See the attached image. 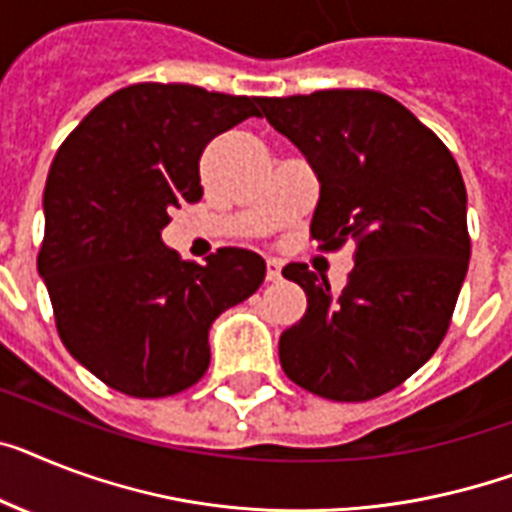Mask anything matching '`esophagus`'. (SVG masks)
<instances>
[{
    "label": "esophagus",
    "mask_w": 512,
    "mask_h": 512,
    "mask_svg": "<svg viewBox=\"0 0 512 512\" xmlns=\"http://www.w3.org/2000/svg\"><path fill=\"white\" fill-rule=\"evenodd\" d=\"M282 277V264L277 259H266V280L277 282Z\"/></svg>",
    "instance_id": "esophagus-1"
}]
</instances>
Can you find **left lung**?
<instances>
[{
    "mask_svg": "<svg viewBox=\"0 0 512 512\" xmlns=\"http://www.w3.org/2000/svg\"><path fill=\"white\" fill-rule=\"evenodd\" d=\"M266 122L298 146L319 180L311 235L356 240L348 285L287 264L308 298L280 337V363L303 390L340 403L379 398L439 348L466 280V185L447 146L379 91L261 99Z\"/></svg>",
    "mask_w": 512,
    "mask_h": 512,
    "instance_id": "1",
    "label": "left lung"
}]
</instances>
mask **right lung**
I'll return each instance as SVG.
<instances>
[{
    "instance_id": "1",
    "label": "right lung",
    "mask_w": 512,
    "mask_h": 512,
    "mask_svg": "<svg viewBox=\"0 0 512 512\" xmlns=\"http://www.w3.org/2000/svg\"><path fill=\"white\" fill-rule=\"evenodd\" d=\"M259 96L138 83L96 104L54 156L38 274L59 337L94 377L133 398L188 390L209 369V329L264 282L246 248L190 264L164 246L170 211L204 196L214 135L261 117Z\"/></svg>"
}]
</instances>
